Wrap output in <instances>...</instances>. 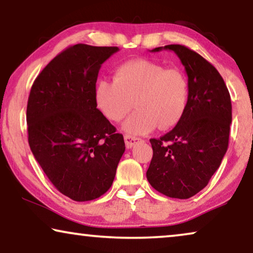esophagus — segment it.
<instances>
[{"label": "esophagus", "instance_id": "34e87169", "mask_svg": "<svg viewBox=\"0 0 253 253\" xmlns=\"http://www.w3.org/2000/svg\"><path fill=\"white\" fill-rule=\"evenodd\" d=\"M141 140L138 137H135V136H131V135H125V144H126V148L127 149H130L133 148L135 144L138 143Z\"/></svg>", "mask_w": 253, "mask_h": 253}]
</instances>
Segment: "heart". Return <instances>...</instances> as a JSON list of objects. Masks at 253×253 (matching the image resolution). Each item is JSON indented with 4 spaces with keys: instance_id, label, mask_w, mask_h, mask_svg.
I'll list each match as a JSON object with an SVG mask.
<instances>
[{
    "instance_id": "1",
    "label": "heart",
    "mask_w": 253,
    "mask_h": 253,
    "mask_svg": "<svg viewBox=\"0 0 253 253\" xmlns=\"http://www.w3.org/2000/svg\"><path fill=\"white\" fill-rule=\"evenodd\" d=\"M189 84L182 71L165 69L148 59H134L122 64L115 72V81H99L95 101L104 117L115 123L137 109L125 124L129 134H147L157 125L172 127L186 110Z\"/></svg>"
}]
</instances>
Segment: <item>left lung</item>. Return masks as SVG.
I'll return each instance as SVG.
<instances>
[{"label": "left lung", "mask_w": 253, "mask_h": 253, "mask_svg": "<svg viewBox=\"0 0 253 253\" xmlns=\"http://www.w3.org/2000/svg\"><path fill=\"white\" fill-rule=\"evenodd\" d=\"M172 50L188 76L186 110L172 130L151 138L154 150L149 183L166 196L187 199L208 186L228 148L232 101L225 81L211 63L181 44L152 49Z\"/></svg>", "instance_id": "obj_1"}]
</instances>
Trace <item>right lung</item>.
<instances>
[{
    "instance_id": "1",
    "label": "right lung",
    "mask_w": 253,
    "mask_h": 253,
    "mask_svg": "<svg viewBox=\"0 0 253 253\" xmlns=\"http://www.w3.org/2000/svg\"><path fill=\"white\" fill-rule=\"evenodd\" d=\"M118 47L74 44L42 70L27 103L28 143L56 189L77 202L98 198L112 186L125 152L95 101L102 64Z\"/></svg>"
}]
</instances>
